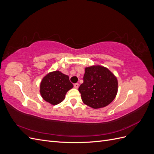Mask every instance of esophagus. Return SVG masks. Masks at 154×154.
I'll use <instances>...</instances> for the list:
<instances>
[{
    "mask_svg": "<svg viewBox=\"0 0 154 154\" xmlns=\"http://www.w3.org/2000/svg\"><path fill=\"white\" fill-rule=\"evenodd\" d=\"M74 88H78V87H79V84L78 83H74Z\"/></svg>",
    "mask_w": 154,
    "mask_h": 154,
    "instance_id": "34e87169",
    "label": "esophagus"
}]
</instances>
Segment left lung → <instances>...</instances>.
I'll return each instance as SVG.
<instances>
[{"label": "left lung", "mask_w": 154, "mask_h": 154, "mask_svg": "<svg viewBox=\"0 0 154 154\" xmlns=\"http://www.w3.org/2000/svg\"><path fill=\"white\" fill-rule=\"evenodd\" d=\"M78 91L85 105L93 109L101 108L110 104L117 94V78L106 67H86L83 83Z\"/></svg>", "instance_id": "8db88e82"}]
</instances>
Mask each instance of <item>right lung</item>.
I'll list each match as a JSON object with an SVG mask.
<instances>
[{
    "label": "right lung",
    "mask_w": 154,
    "mask_h": 154,
    "mask_svg": "<svg viewBox=\"0 0 154 154\" xmlns=\"http://www.w3.org/2000/svg\"><path fill=\"white\" fill-rule=\"evenodd\" d=\"M73 87L68 76L56 71L47 74L40 83V94L52 105H57L64 100L67 92Z\"/></svg>",
    "instance_id": "right-lung-1"
}]
</instances>
